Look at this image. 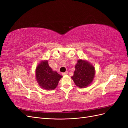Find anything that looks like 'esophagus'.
I'll return each instance as SVG.
<instances>
[{
    "label": "esophagus",
    "mask_w": 128,
    "mask_h": 128,
    "mask_svg": "<svg viewBox=\"0 0 128 128\" xmlns=\"http://www.w3.org/2000/svg\"><path fill=\"white\" fill-rule=\"evenodd\" d=\"M68 74V72H63L62 73V75H63V76H65V75H66Z\"/></svg>",
    "instance_id": "obj_1"
}]
</instances>
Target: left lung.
<instances>
[{
	"mask_svg": "<svg viewBox=\"0 0 128 128\" xmlns=\"http://www.w3.org/2000/svg\"><path fill=\"white\" fill-rule=\"evenodd\" d=\"M94 76V67L88 62L80 60L75 65V71L71 78L77 86L83 88L91 83Z\"/></svg>",
	"mask_w": 128,
	"mask_h": 128,
	"instance_id": "left-lung-1",
	"label": "left lung"
}]
</instances>
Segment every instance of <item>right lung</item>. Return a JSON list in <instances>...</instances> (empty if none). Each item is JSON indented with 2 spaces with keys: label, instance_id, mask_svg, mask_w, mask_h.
Here are the masks:
<instances>
[{
  "label": "right lung",
  "instance_id": "add662e5",
  "mask_svg": "<svg viewBox=\"0 0 128 128\" xmlns=\"http://www.w3.org/2000/svg\"><path fill=\"white\" fill-rule=\"evenodd\" d=\"M36 79L40 86L47 90H54L57 87L62 76L53 71L47 60L42 62L36 68Z\"/></svg>",
  "mask_w": 128,
  "mask_h": 128
}]
</instances>
